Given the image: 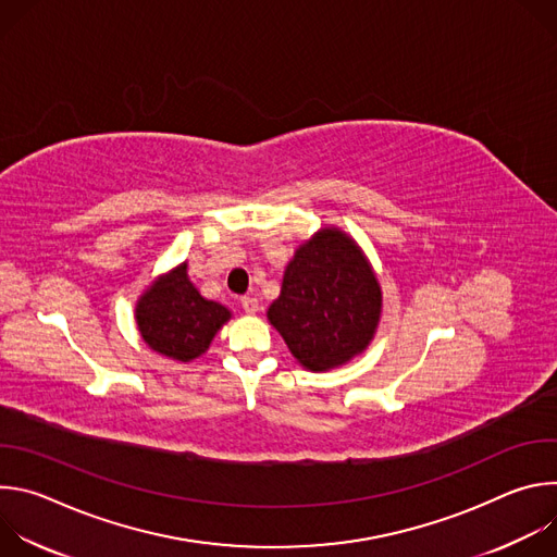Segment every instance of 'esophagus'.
Wrapping results in <instances>:
<instances>
[{
    "label": "esophagus",
    "mask_w": 557,
    "mask_h": 557,
    "mask_svg": "<svg viewBox=\"0 0 557 557\" xmlns=\"http://www.w3.org/2000/svg\"><path fill=\"white\" fill-rule=\"evenodd\" d=\"M240 306H243V310H245V312L253 314V312H258L260 301H258L256 297H243V299H240Z\"/></svg>",
    "instance_id": "esophagus-1"
}]
</instances>
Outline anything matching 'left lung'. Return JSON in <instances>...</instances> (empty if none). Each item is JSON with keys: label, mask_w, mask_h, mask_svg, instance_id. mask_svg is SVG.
Wrapping results in <instances>:
<instances>
[{"label": "left lung", "mask_w": 557, "mask_h": 557, "mask_svg": "<svg viewBox=\"0 0 557 557\" xmlns=\"http://www.w3.org/2000/svg\"><path fill=\"white\" fill-rule=\"evenodd\" d=\"M267 317L304 368L326 372L372 342L381 286L352 237L326 226L295 251Z\"/></svg>", "instance_id": "left-lung-1"}]
</instances>
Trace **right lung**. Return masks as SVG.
<instances>
[{"label": "right lung", "instance_id": "obj_1", "mask_svg": "<svg viewBox=\"0 0 557 557\" xmlns=\"http://www.w3.org/2000/svg\"><path fill=\"white\" fill-rule=\"evenodd\" d=\"M136 326L143 342L174 361H194L207 352L231 310L205 299L187 275V262L161 275L136 301Z\"/></svg>", "mask_w": 557, "mask_h": 557}]
</instances>
